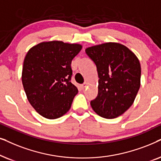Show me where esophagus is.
<instances>
[{"label":"esophagus","mask_w":161,"mask_h":161,"mask_svg":"<svg viewBox=\"0 0 161 161\" xmlns=\"http://www.w3.org/2000/svg\"><path fill=\"white\" fill-rule=\"evenodd\" d=\"M87 83L85 82L84 84H82V85H81V88H82V90H84V89L86 88V87H87Z\"/></svg>","instance_id":"esophagus-1"}]
</instances>
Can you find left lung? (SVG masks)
<instances>
[{
    "instance_id": "8db88e82",
    "label": "left lung",
    "mask_w": 161,
    "mask_h": 161,
    "mask_svg": "<svg viewBox=\"0 0 161 161\" xmlns=\"http://www.w3.org/2000/svg\"><path fill=\"white\" fill-rule=\"evenodd\" d=\"M96 64L98 96L91 101L94 112L104 119H115L132 104L141 86V64L136 54L118 42H106L85 49Z\"/></svg>"
}]
</instances>
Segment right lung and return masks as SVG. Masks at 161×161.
I'll use <instances>...</instances> for the list:
<instances>
[{
	"instance_id": "obj_1",
	"label": "right lung",
	"mask_w": 161,
	"mask_h": 161,
	"mask_svg": "<svg viewBox=\"0 0 161 161\" xmlns=\"http://www.w3.org/2000/svg\"><path fill=\"white\" fill-rule=\"evenodd\" d=\"M80 44L42 42L29 49L23 62L22 83L27 98L42 116L56 119L70 110L78 89L70 82L72 59Z\"/></svg>"
}]
</instances>
